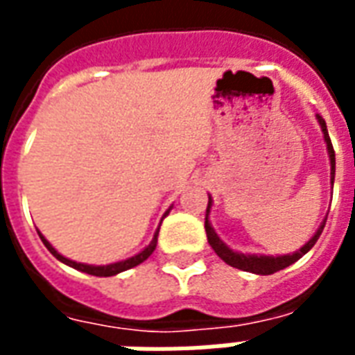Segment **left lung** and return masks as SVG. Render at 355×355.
<instances>
[{"label": "left lung", "instance_id": "obj_1", "mask_svg": "<svg viewBox=\"0 0 355 355\" xmlns=\"http://www.w3.org/2000/svg\"><path fill=\"white\" fill-rule=\"evenodd\" d=\"M318 121L321 125V131H323V139H325V144H327V152H329V159H331V184L335 182V150H333V144H331V139H329V132H327V125H325V119L318 114ZM211 205H213V201L209 198L207 203V211H205V232H207V241L209 245L213 247V251H215L220 259H223L226 264H230V266L238 268V270H243V272H251V274H259V275H270L275 274V272H279L283 268L291 266V264H295L298 259H302L313 245H315V241L320 239L321 232L325 228V220L320 224V228L318 232L313 234L312 239L302 245L298 251L291 254H282V257H266V254H243V253H236V251H232L230 247L224 243L223 239L216 236V232L213 230V226L209 223V213H211Z\"/></svg>", "mask_w": 355, "mask_h": 355}]
</instances>
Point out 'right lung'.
<instances>
[{
  "mask_svg": "<svg viewBox=\"0 0 355 355\" xmlns=\"http://www.w3.org/2000/svg\"><path fill=\"white\" fill-rule=\"evenodd\" d=\"M169 213V211H167ZM165 213V215H167ZM40 234V232H37ZM157 234H159V228L155 230L154 234V239L150 241V245L144 247L142 251H140L139 254H135V257H131V259H127V261H121V262H114V264H106V266H93V264H83V262H76V261H70V259H66V257H62V254L58 253L55 247L51 245L47 239L43 238L42 234H40V238H42L43 245L49 249L51 253L57 257L58 261L64 262V264H68V266L76 268V270H80V272H85V274H91V275H96V277H110V275H116L119 274V272H125V270H129V268H135L139 266L140 262H144L150 257V254L154 253L155 245H157Z\"/></svg>",
  "mask_w": 355,
  "mask_h": 355,
  "instance_id": "1",
  "label": "right lung"
}]
</instances>
